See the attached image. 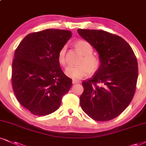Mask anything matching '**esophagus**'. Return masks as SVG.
<instances>
[{
	"label": "esophagus",
	"mask_w": 146,
	"mask_h": 146,
	"mask_svg": "<svg viewBox=\"0 0 146 146\" xmlns=\"http://www.w3.org/2000/svg\"><path fill=\"white\" fill-rule=\"evenodd\" d=\"M79 82H80V81H79V80H74H74H72V83H73V84L79 83Z\"/></svg>",
	"instance_id": "obj_1"
}]
</instances>
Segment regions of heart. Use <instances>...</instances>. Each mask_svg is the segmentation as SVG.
Masks as SVG:
<instances>
[{"label":"heart","mask_w":146,"mask_h":146,"mask_svg":"<svg viewBox=\"0 0 146 146\" xmlns=\"http://www.w3.org/2000/svg\"><path fill=\"white\" fill-rule=\"evenodd\" d=\"M74 46L82 56L79 59L78 65L66 68L65 74L70 78L77 80L87 76L89 73L92 74L97 72L101 66V61L98 57L92 55L93 48L91 44L86 40H80L75 42ZM66 49V46L64 45L57 54V60L62 66H65L67 63Z\"/></svg>","instance_id":"b5f03b06"}]
</instances>
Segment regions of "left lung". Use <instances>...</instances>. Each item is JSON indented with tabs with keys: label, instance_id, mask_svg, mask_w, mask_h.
Here are the masks:
<instances>
[{
	"label": "left lung",
	"instance_id": "left-lung-1",
	"mask_svg": "<svg viewBox=\"0 0 146 146\" xmlns=\"http://www.w3.org/2000/svg\"><path fill=\"white\" fill-rule=\"evenodd\" d=\"M80 36L98 51L101 66L82 82V110L97 121L114 119L128 107L135 92L137 60L132 48L118 36L99 30L78 29Z\"/></svg>",
	"mask_w": 146,
	"mask_h": 146
}]
</instances>
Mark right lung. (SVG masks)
Here are the masks:
<instances>
[{"label": "right lung", "instance_id": "add662e5", "mask_svg": "<svg viewBox=\"0 0 146 146\" xmlns=\"http://www.w3.org/2000/svg\"><path fill=\"white\" fill-rule=\"evenodd\" d=\"M72 36L69 30L47 29L26 36L16 48L12 86L23 107L36 116L59 108L72 84L57 60L59 50Z\"/></svg>", "mask_w": 146, "mask_h": 146}]
</instances>
